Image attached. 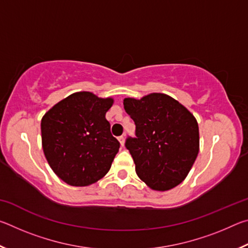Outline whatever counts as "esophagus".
Here are the masks:
<instances>
[{
  "label": "esophagus",
  "mask_w": 248,
  "mask_h": 248,
  "mask_svg": "<svg viewBox=\"0 0 248 248\" xmlns=\"http://www.w3.org/2000/svg\"><path fill=\"white\" fill-rule=\"evenodd\" d=\"M118 140H119V142H120V145L124 146V136H120V137L118 138Z\"/></svg>",
  "instance_id": "esophagus-1"
}]
</instances>
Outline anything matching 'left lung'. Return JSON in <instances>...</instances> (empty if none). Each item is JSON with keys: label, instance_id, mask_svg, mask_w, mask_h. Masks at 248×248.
<instances>
[{"label": "left lung", "instance_id": "left-lung-1", "mask_svg": "<svg viewBox=\"0 0 248 248\" xmlns=\"http://www.w3.org/2000/svg\"><path fill=\"white\" fill-rule=\"evenodd\" d=\"M136 124V138L125 148L139 178L153 190H170L186 178L199 152V127L194 115L170 96L152 93L124 98Z\"/></svg>", "mask_w": 248, "mask_h": 248}]
</instances>
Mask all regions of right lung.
<instances>
[{
    "label": "right lung",
    "instance_id": "1",
    "mask_svg": "<svg viewBox=\"0 0 248 248\" xmlns=\"http://www.w3.org/2000/svg\"><path fill=\"white\" fill-rule=\"evenodd\" d=\"M112 104L111 97L78 92L41 119L45 156L54 174L71 186H89L110 170L120 146L105 117Z\"/></svg>",
    "mask_w": 248,
    "mask_h": 248
}]
</instances>
